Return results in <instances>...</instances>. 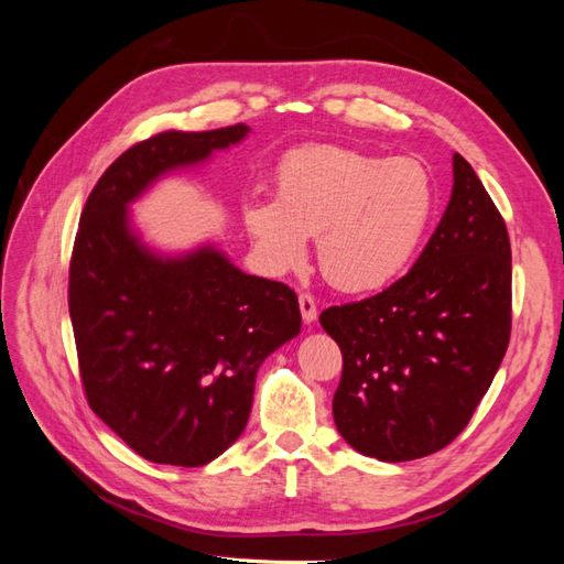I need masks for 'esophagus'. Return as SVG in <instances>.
I'll list each match as a JSON object with an SVG mask.
<instances>
[{
	"instance_id": "esophagus-1",
	"label": "esophagus",
	"mask_w": 564,
	"mask_h": 564,
	"mask_svg": "<svg viewBox=\"0 0 564 564\" xmlns=\"http://www.w3.org/2000/svg\"><path fill=\"white\" fill-rule=\"evenodd\" d=\"M299 305H301V315H303L305 324H311V322L317 319V305H315V299L311 294H301Z\"/></svg>"
}]
</instances>
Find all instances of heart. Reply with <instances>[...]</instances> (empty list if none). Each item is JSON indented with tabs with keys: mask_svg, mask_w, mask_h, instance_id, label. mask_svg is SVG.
I'll return each mask as SVG.
<instances>
[{
	"mask_svg": "<svg viewBox=\"0 0 564 564\" xmlns=\"http://www.w3.org/2000/svg\"><path fill=\"white\" fill-rule=\"evenodd\" d=\"M275 193L245 202V226L263 263L286 272L317 237L322 275L344 292H369L412 261L435 212V181L414 158H381L346 145L286 152Z\"/></svg>",
	"mask_w": 564,
	"mask_h": 564,
	"instance_id": "heart-1",
	"label": "heart"
}]
</instances>
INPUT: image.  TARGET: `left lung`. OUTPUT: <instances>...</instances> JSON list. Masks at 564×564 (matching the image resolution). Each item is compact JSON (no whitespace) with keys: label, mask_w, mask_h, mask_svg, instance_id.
<instances>
[{"label":"left lung","mask_w":564,"mask_h":564,"mask_svg":"<svg viewBox=\"0 0 564 564\" xmlns=\"http://www.w3.org/2000/svg\"><path fill=\"white\" fill-rule=\"evenodd\" d=\"M452 197L412 270L381 294L319 315L344 352L336 429L365 456H429L466 429L510 338V242L458 155Z\"/></svg>","instance_id":"8db88e82"}]
</instances>
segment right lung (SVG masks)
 <instances>
[{
    "mask_svg": "<svg viewBox=\"0 0 564 564\" xmlns=\"http://www.w3.org/2000/svg\"><path fill=\"white\" fill-rule=\"evenodd\" d=\"M251 129L164 131L98 178L79 218L67 305L96 416L152 464L195 468L249 421L256 371L301 332L296 294L214 245L160 253L129 214L152 183L242 143Z\"/></svg>",
    "mask_w": 564,
    "mask_h": 564,
    "instance_id": "add662e5",
    "label": "right lung"
}]
</instances>
